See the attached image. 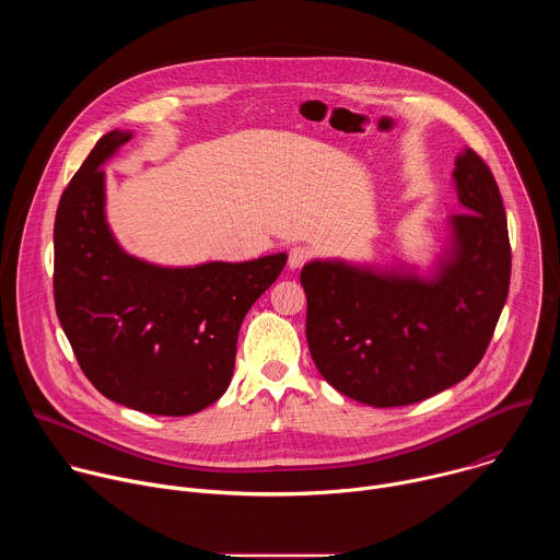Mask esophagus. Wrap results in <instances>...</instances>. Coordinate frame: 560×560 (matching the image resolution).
I'll return each instance as SVG.
<instances>
[{"mask_svg": "<svg viewBox=\"0 0 560 560\" xmlns=\"http://www.w3.org/2000/svg\"><path fill=\"white\" fill-rule=\"evenodd\" d=\"M310 257H312V253H310V248H305V246H294V248H290V253H288V266H290V270H299L303 264L310 261Z\"/></svg>", "mask_w": 560, "mask_h": 560, "instance_id": "1", "label": "esophagus"}]
</instances>
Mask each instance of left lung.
<instances>
[{
    "label": "left lung",
    "mask_w": 560,
    "mask_h": 560,
    "mask_svg": "<svg viewBox=\"0 0 560 560\" xmlns=\"http://www.w3.org/2000/svg\"><path fill=\"white\" fill-rule=\"evenodd\" d=\"M452 242L436 272L310 261L305 337L322 376L374 408L419 404L483 359L510 290L512 248L497 179L474 150L456 156Z\"/></svg>",
    "instance_id": "left-lung-1"
}]
</instances>
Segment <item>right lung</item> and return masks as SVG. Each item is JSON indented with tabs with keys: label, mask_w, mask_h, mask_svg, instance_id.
Segmentation results:
<instances>
[{
	"label": "right lung",
	"mask_w": 560,
	"mask_h": 560,
	"mask_svg": "<svg viewBox=\"0 0 560 560\" xmlns=\"http://www.w3.org/2000/svg\"><path fill=\"white\" fill-rule=\"evenodd\" d=\"M110 130L66 186L55 217V310L79 368L115 404L188 417L228 389L238 328L288 255L162 268L126 255L106 223Z\"/></svg>",
	"instance_id": "1"
}]
</instances>
